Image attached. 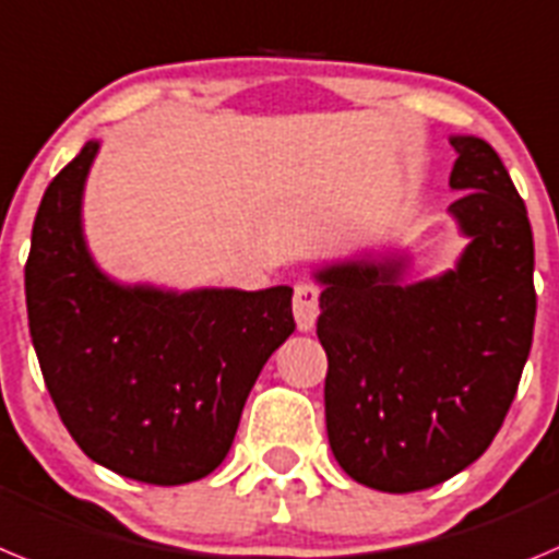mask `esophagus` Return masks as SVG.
Listing matches in <instances>:
<instances>
[{
	"label": "esophagus",
	"mask_w": 559,
	"mask_h": 559,
	"mask_svg": "<svg viewBox=\"0 0 559 559\" xmlns=\"http://www.w3.org/2000/svg\"><path fill=\"white\" fill-rule=\"evenodd\" d=\"M292 311H295V323L300 331H311L317 323V311H320V289L309 281L295 284V300H292Z\"/></svg>",
	"instance_id": "obj_1"
}]
</instances>
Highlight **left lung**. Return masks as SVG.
<instances>
[{
	"label": "left lung",
	"mask_w": 559,
	"mask_h": 559,
	"mask_svg": "<svg viewBox=\"0 0 559 559\" xmlns=\"http://www.w3.org/2000/svg\"><path fill=\"white\" fill-rule=\"evenodd\" d=\"M456 150L449 205L471 239L456 267L401 284L404 261L317 273L329 356L325 429L342 471L384 492L435 487L479 460L515 399L535 331V242L499 153Z\"/></svg>",
	"instance_id": "left-lung-1"
}]
</instances>
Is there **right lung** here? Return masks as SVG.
Masks as SVG:
<instances>
[{"mask_svg":"<svg viewBox=\"0 0 559 559\" xmlns=\"http://www.w3.org/2000/svg\"><path fill=\"white\" fill-rule=\"evenodd\" d=\"M99 142L55 175L33 225L29 336L85 456L147 485L209 476L230 451L264 361L295 331L292 289L122 286L94 264L80 203Z\"/></svg>","mask_w":559,"mask_h":559,"instance_id":"1","label":"right lung"}]
</instances>
